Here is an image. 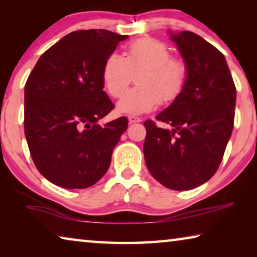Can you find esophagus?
Here are the masks:
<instances>
[{"mask_svg":"<svg viewBox=\"0 0 257 257\" xmlns=\"http://www.w3.org/2000/svg\"><path fill=\"white\" fill-rule=\"evenodd\" d=\"M129 123H136V122H141V119L139 118H136V116H133V115H130L129 116Z\"/></svg>","mask_w":257,"mask_h":257,"instance_id":"34e87169","label":"esophagus"}]
</instances>
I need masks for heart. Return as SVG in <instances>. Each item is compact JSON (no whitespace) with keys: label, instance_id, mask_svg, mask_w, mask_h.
Returning a JSON list of instances; mask_svg holds the SVG:
<instances>
[{"label":"heart","instance_id":"obj_1","mask_svg":"<svg viewBox=\"0 0 257 257\" xmlns=\"http://www.w3.org/2000/svg\"><path fill=\"white\" fill-rule=\"evenodd\" d=\"M136 76L134 89L124 95L118 110L125 114H143L159 104H170L184 93L188 80V66L184 60L172 58L164 42L142 37L130 43L125 58L112 53L106 58L102 80L113 98H120Z\"/></svg>","mask_w":257,"mask_h":257}]
</instances>
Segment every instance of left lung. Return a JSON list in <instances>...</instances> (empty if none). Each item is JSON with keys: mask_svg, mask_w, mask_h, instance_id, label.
<instances>
[{"mask_svg": "<svg viewBox=\"0 0 257 257\" xmlns=\"http://www.w3.org/2000/svg\"><path fill=\"white\" fill-rule=\"evenodd\" d=\"M171 38L188 66L186 88L156 120H146L144 156L154 179L173 190L201 186L214 176L231 137L236 86L224 55L197 34Z\"/></svg>", "mask_w": 257, "mask_h": 257, "instance_id": "8db88e82", "label": "left lung"}]
</instances>
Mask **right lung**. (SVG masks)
Segmentation results:
<instances>
[{"label": "right lung", "mask_w": 257, "mask_h": 257, "mask_svg": "<svg viewBox=\"0 0 257 257\" xmlns=\"http://www.w3.org/2000/svg\"><path fill=\"white\" fill-rule=\"evenodd\" d=\"M105 29L72 32L45 51L25 85V136L37 170L67 189L105 175L128 127L120 116L101 127L114 104L103 90L104 62L127 38Z\"/></svg>", "instance_id": "1"}]
</instances>
